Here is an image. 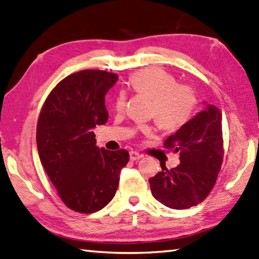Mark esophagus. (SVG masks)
<instances>
[{"mask_svg":"<svg viewBox=\"0 0 259 259\" xmlns=\"http://www.w3.org/2000/svg\"><path fill=\"white\" fill-rule=\"evenodd\" d=\"M141 157H143V155L141 154H139L138 151H130V159L131 160H137V159H139V158H141Z\"/></svg>","mask_w":259,"mask_h":259,"instance_id":"obj_1","label":"esophagus"}]
</instances>
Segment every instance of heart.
<instances>
[{
    "label": "heart",
    "instance_id": "heart-1",
    "mask_svg": "<svg viewBox=\"0 0 259 259\" xmlns=\"http://www.w3.org/2000/svg\"><path fill=\"white\" fill-rule=\"evenodd\" d=\"M129 84L134 92L151 99L150 116L160 129L175 131L185 125L193 116L197 105L195 90L185 83H177L174 75L157 67L143 68L130 76ZM126 104V94L121 91L115 96L114 109L122 112ZM149 137L154 128L138 124L136 128Z\"/></svg>",
    "mask_w": 259,
    "mask_h": 259
}]
</instances>
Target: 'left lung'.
<instances>
[{"mask_svg": "<svg viewBox=\"0 0 259 259\" xmlns=\"http://www.w3.org/2000/svg\"><path fill=\"white\" fill-rule=\"evenodd\" d=\"M222 114L214 105L197 113L164 141V148L180 153V165L149 179L154 197L170 209L201 203L210 194L224 161Z\"/></svg>", "mask_w": 259, "mask_h": 259, "instance_id": "left-lung-1", "label": "left lung"}]
</instances>
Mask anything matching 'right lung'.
I'll list each match as a JSON object with an SVG mask.
<instances>
[{"instance_id": "1", "label": "right lung", "mask_w": 259, "mask_h": 259, "mask_svg": "<svg viewBox=\"0 0 259 259\" xmlns=\"http://www.w3.org/2000/svg\"><path fill=\"white\" fill-rule=\"evenodd\" d=\"M118 75L85 69L68 75L52 90L37 123L39 158L64 204L79 213H93L113 199L125 149L96 147L93 129L106 123L105 94Z\"/></svg>"}]
</instances>
